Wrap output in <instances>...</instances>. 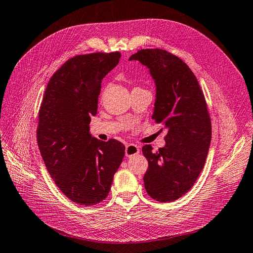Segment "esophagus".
<instances>
[{"instance_id":"esophagus-1","label":"esophagus","mask_w":253,"mask_h":253,"mask_svg":"<svg viewBox=\"0 0 253 253\" xmlns=\"http://www.w3.org/2000/svg\"><path fill=\"white\" fill-rule=\"evenodd\" d=\"M139 154V147L135 144H128L126 147V156L132 157L134 155Z\"/></svg>"}]
</instances>
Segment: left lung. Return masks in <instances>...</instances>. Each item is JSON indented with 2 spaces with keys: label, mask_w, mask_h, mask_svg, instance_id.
Listing matches in <instances>:
<instances>
[{
  "label": "left lung",
  "mask_w": 253,
  "mask_h": 253,
  "mask_svg": "<svg viewBox=\"0 0 253 253\" xmlns=\"http://www.w3.org/2000/svg\"><path fill=\"white\" fill-rule=\"evenodd\" d=\"M130 60L149 68L157 86L153 119L168 130L165 147L142 148L148 161L145 189L153 199L171 203L194 186L205 167L211 142L205 95L189 67L165 49H139Z\"/></svg>",
  "instance_id": "obj_1"
}]
</instances>
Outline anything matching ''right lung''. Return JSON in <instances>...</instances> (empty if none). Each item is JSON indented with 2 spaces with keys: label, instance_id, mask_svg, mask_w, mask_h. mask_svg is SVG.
Here are the masks:
<instances>
[{
  "label": "right lung",
  "instance_id": "1",
  "mask_svg": "<svg viewBox=\"0 0 253 253\" xmlns=\"http://www.w3.org/2000/svg\"><path fill=\"white\" fill-rule=\"evenodd\" d=\"M121 54L92 53L68 59L50 78L39 110L37 139L50 177L67 198L83 206L103 201L109 194L126 147L89 134L97 114L103 78Z\"/></svg>",
  "mask_w": 253,
  "mask_h": 253
}]
</instances>
